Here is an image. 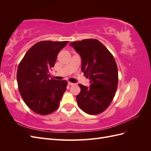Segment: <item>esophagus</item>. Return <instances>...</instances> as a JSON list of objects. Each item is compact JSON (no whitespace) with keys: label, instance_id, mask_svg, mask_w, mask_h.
<instances>
[{"label":"esophagus","instance_id":"34e87169","mask_svg":"<svg viewBox=\"0 0 151 151\" xmlns=\"http://www.w3.org/2000/svg\"><path fill=\"white\" fill-rule=\"evenodd\" d=\"M68 84L69 85V86H74V85H75V84H74V83H71V82H68Z\"/></svg>","mask_w":151,"mask_h":151}]
</instances>
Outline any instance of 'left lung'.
I'll list each match as a JSON object with an SVG mask.
<instances>
[{
    "mask_svg": "<svg viewBox=\"0 0 151 151\" xmlns=\"http://www.w3.org/2000/svg\"><path fill=\"white\" fill-rule=\"evenodd\" d=\"M82 59L81 70L90 81V88L81 84L76 96L79 108L89 115L103 112L111 104L117 89V65L113 55L96 39H85L70 43Z\"/></svg>",
    "mask_w": 151,
    "mask_h": 151,
    "instance_id": "left-lung-1",
    "label": "left lung"
}]
</instances>
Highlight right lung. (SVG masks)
<instances>
[{"instance_id": "1", "label": "right lung", "mask_w": 151, "mask_h": 151, "mask_svg": "<svg viewBox=\"0 0 151 151\" xmlns=\"http://www.w3.org/2000/svg\"><path fill=\"white\" fill-rule=\"evenodd\" d=\"M68 41H42L26 53L17 67L18 89L23 101L32 111L47 115L58 108L66 91L67 81L50 78L57 55Z\"/></svg>"}]
</instances>
